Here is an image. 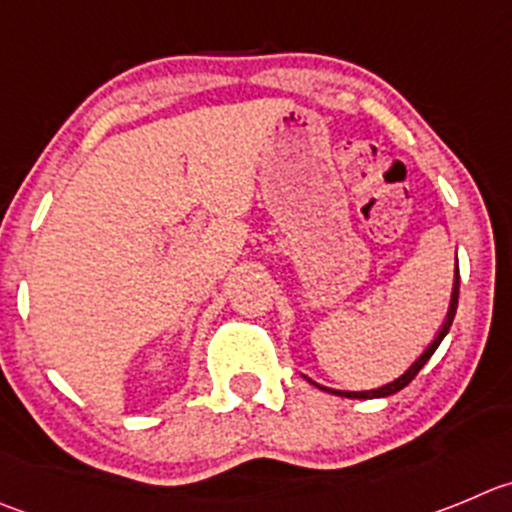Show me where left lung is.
I'll use <instances>...</instances> for the list:
<instances>
[{"label":"left lung","instance_id":"obj_1","mask_svg":"<svg viewBox=\"0 0 512 512\" xmlns=\"http://www.w3.org/2000/svg\"><path fill=\"white\" fill-rule=\"evenodd\" d=\"M457 294H460V274H457V266H455V284H452L450 309H447L445 321H442V329H440V332H437V337L432 339L430 347H427L425 352H422L420 357H417L415 362L410 364V369H407L405 374H399L397 379H392V382L382 384V387H377V389H364V392H349V389H332V387H324V384H316L314 379H309V377H306V382H311V384H314V387L324 389V392H332V394H339V397H349V399H377V397H389V394L399 392V389H405L407 384H410L412 379L417 377V372H420V369L425 367L427 359H430L432 354H435V349L440 347V342H442V339L447 337V332H450L452 319H455V311H457Z\"/></svg>","mask_w":512,"mask_h":512}]
</instances>
